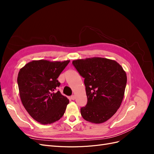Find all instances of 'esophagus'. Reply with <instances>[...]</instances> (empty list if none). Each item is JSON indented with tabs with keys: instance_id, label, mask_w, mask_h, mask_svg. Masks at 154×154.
<instances>
[{
	"instance_id": "1",
	"label": "esophagus",
	"mask_w": 154,
	"mask_h": 154,
	"mask_svg": "<svg viewBox=\"0 0 154 154\" xmlns=\"http://www.w3.org/2000/svg\"><path fill=\"white\" fill-rule=\"evenodd\" d=\"M71 99L72 100H75V96H74V95H72V96H71Z\"/></svg>"
}]
</instances>
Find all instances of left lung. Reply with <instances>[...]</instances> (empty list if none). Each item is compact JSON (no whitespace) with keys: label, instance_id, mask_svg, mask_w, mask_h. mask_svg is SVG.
Here are the masks:
<instances>
[{"label":"left lung","instance_id":"left-lung-1","mask_svg":"<svg viewBox=\"0 0 154 154\" xmlns=\"http://www.w3.org/2000/svg\"><path fill=\"white\" fill-rule=\"evenodd\" d=\"M72 65L84 78L87 103L80 109L83 118L94 123L106 122L122 104L126 72L114 60L104 58L76 60Z\"/></svg>","mask_w":154,"mask_h":154}]
</instances>
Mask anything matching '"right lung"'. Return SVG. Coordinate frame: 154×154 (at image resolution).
<instances>
[{
	"label": "right lung",
	"mask_w": 154,
	"mask_h": 154,
	"mask_svg": "<svg viewBox=\"0 0 154 154\" xmlns=\"http://www.w3.org/2000/svg\"><path fill=\"white\" fill-rule=\"evenodd\" d=\"M69 62L32 61L18 72L17 83L22 103L36 122L51 124L64 114L69 100L56 91L60 85L57 78Z\"/></svg>",
	"instance_id": "add662e5"
}]
</instances>
